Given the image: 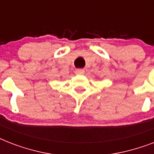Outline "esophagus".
Listing matches in <instances>:
<instances>
[{
	"instance_id": "obj_1",
	"label": "esophagus",
	"mask_w": 154,
	"mask_h": 154,
	"mask_svg": "<svg viewBox=\"0 0 154 154\" xmlns=\"http://www.w3.org/2000/svg\"><path fill=\"white\" fill-rule=\"evenodd\" d=\"M85 70L82 69H76V71H75V73L77 75H83V74H85Z\"/></svg>"
}]
</instances>
